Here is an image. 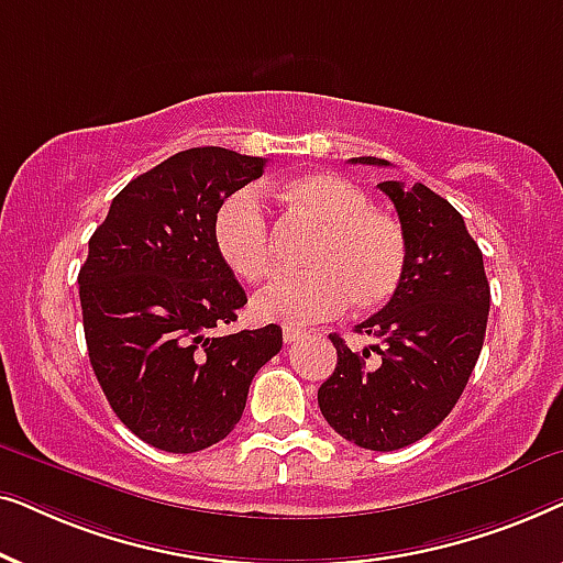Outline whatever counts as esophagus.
Wrapping results in <instances>:
<instances>
[{
    "mask_svg": "<svg viewBox=\"0 0 563 563\" xmlns=\"http://www.w3.org/2000/svg\"><path fill=\"white\" fill-rule=\"evenodd\" d=\"M305 333L302 330H297V328H284V333H282V338H284V343L287 345H291V343H297L299 338H302Z\"/></svg>",
    "mask_w": 563,
    "mask_h": 563,
    "instance_id": "1",
    "label": "esophagus"
}]
</instances>
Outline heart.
Instances as JSON below:
<instances>
[{"mask_svg": "<svg viewBox=\"0 0 563 563\" xmlns=\"http://www.w3.org/2000/svg\"><path fill=\"white\" fill-rule=\"evenodd\" d=\"M279 195L320 228V238L307 256L312 272L268 284L253 297V318L295 328L333 318L345 302L358 312L387 305L407 266L402 225L374 210L366 191L338 174L295 176L282 184ZM212 243L222 264L243 282L272 274V222L256 189H238L222 199L212 218Z\"/></svg>", "mask_w": 563, "mask_h": 563, "instance_id": "heart-1", "label": "heart"}]
</instances>
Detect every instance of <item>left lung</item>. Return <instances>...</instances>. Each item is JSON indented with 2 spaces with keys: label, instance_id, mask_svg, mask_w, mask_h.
Instances as JSON below:
<instances>
[{
  "label": "left lung",
  "instance_id": "obj_1",
  "mask_svg": "<svg viewBox=\"0 0 563 563\" xmlns=\"http://www.w3.org/2000/svg\"><path fill=\"white\" fill-rule=\"evenodd\" d=\"M351 164L389 166L361 156ZM407 238L402 282L387 305L356 325L374 345L351 351L330 335L338 364L318 389L328 426L368 451L426 438L459 402L482 353L489 282L479 245L449 199L426 184L382 181Z\"/></svg>",
  "mask_w": 563,
  "mask_h": 563
}]
</instances>
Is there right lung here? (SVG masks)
<instances>
[{
	"label": "right lung",
	"mask_w": 563,
	"mask_h": 563,
	"mask_svg": "<svg viewBox=\"0 0 563 563\" xmlns=\"http://www.w3.org/2000/svg\"><path fill=\"white\" fill-rule=\"evenodd\" d=\"M266 158L207 145L166 158L112 199L89 238L79 297L89 361L112 410L168 453L210 449L238 426L282 328L218 335L249 302L212 243L222 199Z\"/></svg>",
	"instance_id": "right-lung-1"
}]
</instances>
